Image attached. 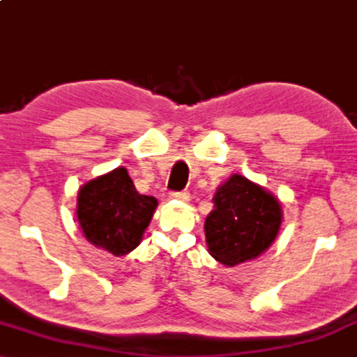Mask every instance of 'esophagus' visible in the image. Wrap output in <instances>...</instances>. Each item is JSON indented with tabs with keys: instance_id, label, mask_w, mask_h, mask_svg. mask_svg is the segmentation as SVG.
Returning a JSON list of instances; mask_svg holds the SVG:
<instances>
[{
	"instance_id": "1",
	"label": "esophagus",
	"mask_w": 357,
	"mask_h": 357,
	"mask_svg": "<svg viewBox=\"0 0 357 357\" xmlns=\"http://www.w3.org/2000/svg\"><path fill=\"white\" fill-rule=\"evenodd\" d=\"M169 197H172V199H180V201H188L190 193L188 191H171V193H169Z\"/></svg>"
}]
</instances>
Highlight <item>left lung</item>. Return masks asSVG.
Returning a JSON list of instances; mask_svg holds the SVG:
<instances>
[{"label": "left lung", "mask_w": 357, "mask_h": 357, "mask_svg": "<svg viewBox=\"0 0 357 357\" xmlns=\"http://www.w3.org/2000/svg\"><path fill=\"white\" fill-rule=\"evenodd\" d=\"M281 218L276 197L243 175H231L217 190L204 222L211 255L228 266L255 259L271 245Z\"/></svg>", "instance_id": "8db88e82"}]
</instances>
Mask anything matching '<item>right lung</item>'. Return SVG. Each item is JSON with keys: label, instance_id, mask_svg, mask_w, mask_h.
Returning a JSON list of instances; mask_svg holds the SVG:
<instances>
[{"label": "right lung", "instance_id": "right-lung-1", "mask_svg": "<svg viewBox=\"0 0 357 357\" xmlns=\"http://www.w3.org/2000/svg\"><path fill=\"white\" fill-rule=\"evenodd\" d=\"M156 206V197L140 195L119 167L79 190L78 222L92 244L119 257L140 244Z\"/></svg>", "mask_w": 357, "mask_h": 357}]
</instances>
